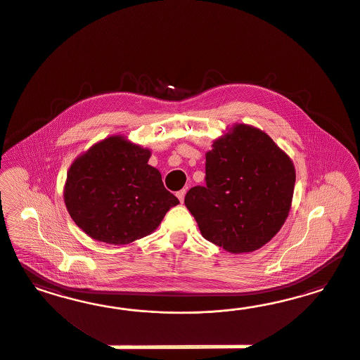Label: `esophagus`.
<instances>
[{"instance_id":"1","label":"esophagus","mask_w":360,"mask_h":360,"mask_svg":"<svg viewBox=\"0 0 360 360\" xmlns=\"http://www.w3.org/2000/svg\"><path fill=\"white\" fill-rule=\"evenodd\" d=\"M186 195V190L185 188H182V190H179L178 193H176V198L181 200V202H184V199H185Z\"/></svg>"}]
</instances>
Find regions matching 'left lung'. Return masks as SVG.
I'll use <instances>...</instances> for the list:
<instances>
[{"label":"left lung","mask_w":360,"mask_h":360,"mask_svg":"<svg viewBox=\"0 0 360 360\" xmlns=\"http://www.w3.org/2000/svg\"><path fill=\"white\" fill-rule=\"evenodd\" d=\"M295 182L290 157L265 131L235 124L206 153V186L190 188L185 205L205 239L247 253L281 229Z\"/></svg>","instance_id":"1"}]
</instances>
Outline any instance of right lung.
Instances as JSON below:
<instances>
[{
	"mask_svg": "<svg viewBox=\"0 0 360 360\" xmlns=\"http://www.w3.org/2000/svg\"><path fill=\"white\" fill-rule=\"evenodd\" d=\"M150 150L110 136L92 145L70 166L65 203L89 238L125 245L150 235L179 200L148 164Z\"/></svg>",
	"mask_w": 360,
	"mask_h": 360,
	"instance_id": "right-lung-1",
	"label": "right lung"
}]
</instances>
